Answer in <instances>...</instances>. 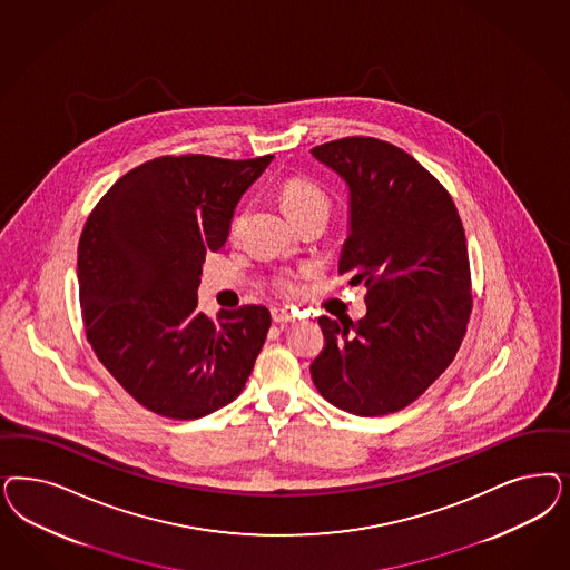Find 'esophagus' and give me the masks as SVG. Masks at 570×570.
<instances>
[{"label":"esophagus","mask_w":570,"mask_h":570,"mask_svg":"<svg viewBox=\"0 0 570 570\" xmlns=\"http://www.w3.org/2000/svg\"><path fill=\"white\" fill-rule=\"evenodd\" d=\"M273 321L275 323H292L295 318V314L292 311H287V308H273Z\"/></svg>","instance_id":"obj_1"}]
</instances>
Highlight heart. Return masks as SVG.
Masks as SVG:
<instances>
[{"mask_svg":"<svg viewBox=\"0 0 570 570\" xmlns=\"http://www.w3.org/2000/svg\"><path fill=\"white\" fill-rule=\"evenodd\" d=\"M281 203H283V209L292 216L314 205H327V195L313 180L295 176L281 186ZM237 228H239V218L233 222V233H237ZM275 287L283 294L294 295L299 292V283L294 275L276 276Z\"/></svg>","mask_w":570,"mask_h":570,"instance_id":"obj_1","label":"heart"}]
</instances>
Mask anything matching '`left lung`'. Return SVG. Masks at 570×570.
Segmentation results:
<instances>
[{"instance_id": "8db88e82", "label": "left lung", "mask_w": 570, "mask_h": 570, "mask_svg": "<svg viewBox=\"0 0 570 570\" xmlns=\"http://www.w3.org/2000/svg\"><path fill=\"white\" fill-rule=\"evenodd\" d=\"M350 188L340 275L365 283L354 325L321 316L325 346L311 365L333 406L361 417L417 401L453 363L472 314L468 243L458 207L403 148L348 136L313 148Z\"/></svg>"}]
</instances>
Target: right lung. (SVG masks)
<instances>
[{
	"instance_id": "right-lung-1",
	"label": "right lung",
	"mask_w": 570,
	"mask_h": 570,
	"mask_svg": "<svg viewBox=\"0 0 570 570\" xmlns=\"http://www.w3.org/2000/svg\"><path fill=\"white\" fill-rule=\"evenodd\" d=\"M273 155H164L129 169L96 203L77 247L86 337L136 403L197 420L235 401L271 330L247 304L199 313L207 252H220L240 195Z\"/></svg>"
}]
</instances>
